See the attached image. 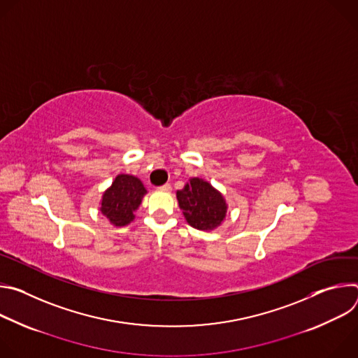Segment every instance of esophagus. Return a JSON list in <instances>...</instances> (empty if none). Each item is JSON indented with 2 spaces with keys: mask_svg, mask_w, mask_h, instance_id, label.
<instances>
[{
  "mask_svg": "<svg viewBox=\"0 0 358 358\" xmlns=\"http://www.w3.org/2000/svg\"><path fill=\"white\" fill-rule=\"evenodd\" d=\"M160 189H163V191H170L171 189V184H164V185H162V187H159Z\"/></svg>",
  "mask_w": 358,
  "mask_h": 358,
  "instance_id": "1",
  "label": "esophagus"
}]
</instances>
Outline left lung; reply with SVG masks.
I'll use <instances>...</instances> for the list:
<instances>
[{
  "instance_id": "8db88e82",
  "label": "left lung",
  "mask_w": 358,
  "mask_h": 358,
  "mask_svg": "<svg viewBox=\"0 0 358 358\" xmlns=\"http://www.w3.org/2000/svg\"><path fill=\"white\" fill-rule=\"evenodd\" d=\"M178 206L187 222L196 229H214L225 218L227 203L222 195L207 181L191 178L177 191Z\"/></svg>"
}]
</instances>
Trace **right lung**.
Returning a JSON list of instances; mask_svg holds the SVG:
<instances>
[{
	"label": "right lung",
	"mask_w": 358,
	"mask_h": 358,
	"mask_svg": "<svg viewBox=\"0 0 358 358\" xmlns=\"http://www.w3.org/2000/svg\"><path fill=\"white\" fill-rule=\"evenodd\" d=\"M145 192L147 191L138 178L120 174L103 194L100 211L113 225L124 227L134 220L133 213L138 208Z\"/></svg>",
	"instance_id": "1"
}]
</instances>
